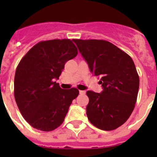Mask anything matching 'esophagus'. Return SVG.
Listing matches in <instances>:
<instances>
[{"label": "esophagus", "instance_id": "obj_1", "mask_svg": "<svg viewBox=\"0 0 157 157\" xmlns=\"http://www.w3.org/2000/svg\"><path fill=\"white\" fill-rule=\"evenodd\" d=\"M79 94H82V95H84V94H86V91H84V90H80V91H79Z\"/></svg>", "mask_w": 157, "mask_h": 157}]
</instances>
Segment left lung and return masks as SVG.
<instances>
[{
	"instance_id": "1",
	"label": "left lung",
	"mask_w": 157,
	"mask_h": 157,
	"mask_svg": "<svg viewBox=\"0 0 157 157\" xmlns=\"http://www.w3.org/2000/svg\"><path fill=\"white\" fill-rule=\"evenodd\" d=\"M90 72L101 78V93L87 91L88 120L103 130L125 123L137 101L139 77L133 59L112 43L103 40L75 39Z\"/></svg>"
}]
</instances>
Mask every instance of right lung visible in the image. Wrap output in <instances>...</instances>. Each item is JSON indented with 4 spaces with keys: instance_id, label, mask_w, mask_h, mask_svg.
Here are the masks:
<instances>
[{
    "instance_id": "1",
    "label": "right lung",
    "mask_w": 157,
    "mask_h": 157,
    "mask_svg": "<svg viewBox=\"0 0 157 157\" xmlns=\"http://www.w3.org/2000/svg\"><path fill=\"white\" fill-rule=\"evenodd\" d=\"M77 48L69 39L41 41L19 62L15 75L14 94L19 111L31 127L51 131L61 125L77 89L63 90L59 79L67 60L75 57Z\"/></svg>"
}]
</instances>
